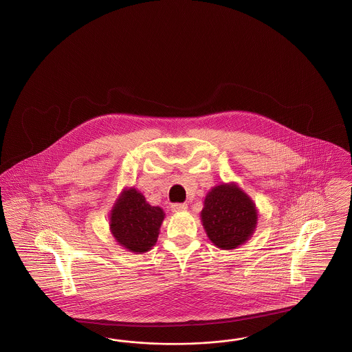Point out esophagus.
I'll use <instances>...</instances> for the list:
<instances>
[{"label":"esophagus","instance_id":"obj_1","mask_svg":"<svg viewBox=\"0 0 352 352\" xmlns=\"http://www.w3.org/2000/svg\"><path fill=\"white\" fill-rule=\"evenodd\" d=\"M186 210H187V204L186 203H174V204H171V211L173 212L186 211Z\"/></svg>","mask_w":352,"mask_h":352}]
</instances>
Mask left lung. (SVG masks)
Segmentation results:
<instances>
[{
  "label": "left lung",
  "mask_w": 352,
  "mask_h": 352,
  "mask_svg": "<svg viewBox=\"0 0 352 352\" xmlns=\"http://www.w3.org/2000/svg\"><path fill=\"white\" fill-rule=\"evenodd\" d=\"M201 221L212 242L230 250L253 234L256 211L253 201L237 186L221 184L206 197Z\"/></svg>",
  "instance_id": "left-lung-1"
}]
</instances>
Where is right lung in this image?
Listing matches in <instances>:
<instances>
[{
	"instance_id": "add662e5",
	"label": "right lung",
	"mask_w": 352,
	"mask_h": 352,
	"mask_svg": "<svg viewBox=\"0 0 352 352\" xmlns=\"http://www.w3.org/2000/svg\"><path fill=\"white\" fill-rule=\"evenodd\" d=\"M164 216V211L148 204L139 191L126 190L113 207L111 232L128 250L145 253L155 245Z\"/></svg>"
}]
</instances>
